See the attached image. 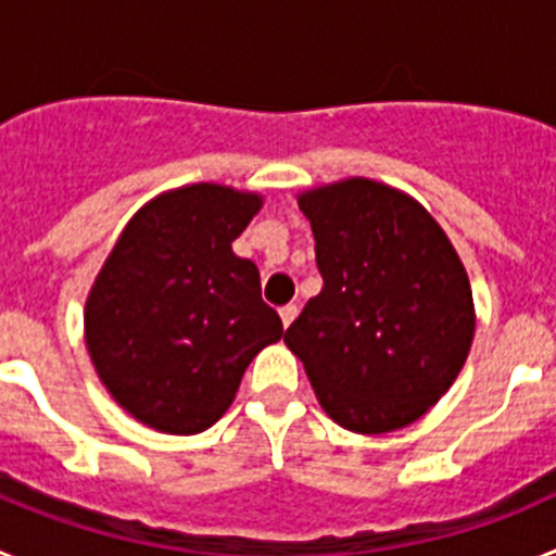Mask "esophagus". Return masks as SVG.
Wrapping results in <instances>:
<instances>
[{
	"instance_id": "34e87169",
	"label": "esophagus",
	"mask_w": 556,
	"mask_h": 556,
	"mask_svg": "<svg viewBox=\"0 0 556 556\" xmlns=\"http://www.w3.org/2000/svg\"><path fill=\"white\" fill-rule=\"evenodd\" d=\"M298 312H301V308H298V303H287V306H281V323H283V328H289L292 326V320L294 317H298Z\"/></svg>"
}]
</instances>
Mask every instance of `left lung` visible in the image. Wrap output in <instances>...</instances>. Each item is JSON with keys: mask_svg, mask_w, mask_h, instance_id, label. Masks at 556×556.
Instances as JSON below:
<instances>
[{"mask_svg": "<svg viewBox=\"0 0 556 556\" xmlns=\"http://www.w3.org/2000/svg\"><path fill=\"white\" fill-rule=\"evenodd\" d=\"M323 292L289 326L317 401L342 429L387 434L451 390L476 333L473 289L445 230L406 191L345 178L298 194Z\"/></svg>", "mask_w": 556, "mask_h": 556, "instance_id": "obj_1", "label": "left lung"}]
</instances>
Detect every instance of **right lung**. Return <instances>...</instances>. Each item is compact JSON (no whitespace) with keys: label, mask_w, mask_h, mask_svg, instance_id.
<instances>
[{"label":"right lung","mask_w":556,"mask_h":556,"mask_svg":"<svg viewBox=\"0 0 556 556\" xmlns=\"http://www.w3.org/2000/svg\"><path fill=\"white\" fill-rule=\"evenodd\" d=\"M258 191L189 184L141 205L86 298L97 376L127 415L164 434H198L233 404L255 353L283 337L262 278L233 239Z\"/></svg>","instance_id":"add662e5"}]
</instances>
